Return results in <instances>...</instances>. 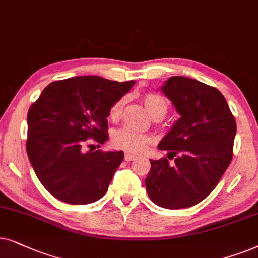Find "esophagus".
Returning <instances> with one entry per match:
<instances>
[{
  "instance_id": "obj_1",
  "label": "esophagus",
  "mask_w": 258,
  "mask_h": 258,
  "mask_svg": "<svg viewBox=\"0 0 258 258\" xmlns=\"http://www.w3.org/2000/svg\"><path fill=\"white\" fill-rule=\"evenodd\" d=\"M136 156H133V154H131V153H126L125 154V160L126 161H132V160H135L136 159Z\"/></svg>"
}]
</instances>
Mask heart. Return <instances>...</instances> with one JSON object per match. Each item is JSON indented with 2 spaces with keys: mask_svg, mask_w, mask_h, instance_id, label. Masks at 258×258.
<instances>
[{
  "mask_svg": "<svg viewBox=\"0 0 258 258\" xmlns=\"http://www.w3.org/2000/svg\"><path fill=\"white\" fill-rule=\"evenodd\" d=\"M143 102L145 106L146 111L149 112L151 116L163 113L165 114L167 111V104L165 99L159 94L156 93H146L143 95ZM125 105V99H119L115 101L109 111V116L113 120L118 119L121 114L122 107ZM113 145L118 149L131 153H143L147 149L149 144L151 143L150 136L144 135L136 131H132L130 128H121L116 131L113 136Z\"/></svg>",
  "mask_w": 258,
  "mask_h": 258,
  "instance_id": "obj_1",
  "label": "heart"
}]
</instances>
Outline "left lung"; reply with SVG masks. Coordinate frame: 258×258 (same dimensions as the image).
<instances>
[{"instance_id":"8db88e82","label":"left lung","mask_w":258,"mask_h":258,"mask_svg":"<svg viewBox=\"0 0 258 258\" xmlns=\"http://www.w3.org/2000/svg\"><path fill=\"white\" fill-rule=\"evenodd\" d=\"M160 89L180 116L158 144L167 158L150 159L146 191L161 208H190L211 194L231 163L236 121L221 92L203 82L171 77Z\"/></svg>"}]
</instances>
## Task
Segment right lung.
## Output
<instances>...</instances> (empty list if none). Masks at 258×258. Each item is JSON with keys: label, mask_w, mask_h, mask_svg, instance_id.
I'll return each instance as SVG.
<instances>
[{"label": "right lung", "mask_w": 258, "mask_h": 258, "mask_svg": "<svg viewBox=\"0 0 258 258\" xmlns=\"http://www.w3.org/2000/svg\"><path fill=\"white\" fill-rule=\"evenodd\" d=\"M135 84L94 75L64 79L48 85L30 106L27 153L41 184L55 198L89 204L107 192L123 152H85L82 146L88 138L107 142L111 107Z\"/></svg>", "instance_id": "1"}]
</instances>
